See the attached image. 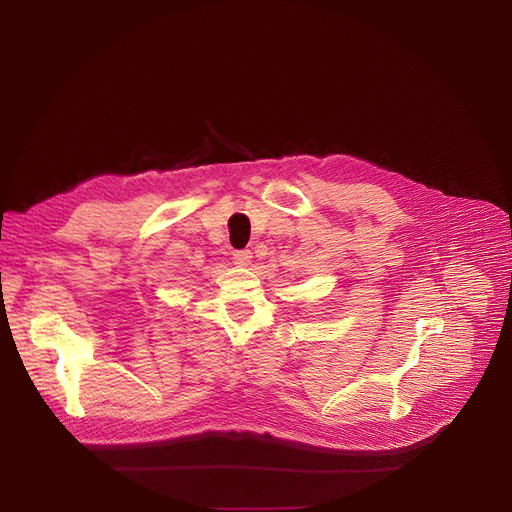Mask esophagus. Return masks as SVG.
I'll use <instances>...</instances> for the list:
<instances>
[{
    "label": "esophagus",
    "instance_id": "esophagus-1",
    "mask_svg": "<svg viewBox=\"0 0 512 512\" xmlns=\"http://www.w3.org/2000/svg\"><path fill=\"white\" fill-rule=\"evenodd\" d=\"M232 259H234V263H236V265H249V263H251V259H253V253H251V251H247V249H242V251H232Z\"/></svg>",
    "mask_w": 512,
    "mask_h": 512
}]
</instances>
